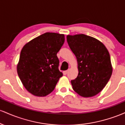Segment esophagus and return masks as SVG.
Segmentation results:
<instances>
[{"label":"esophagus","mask_w":125,"mask_h":125,"mask_svg":"<svg viewBox=\"0 0 125 125\" xmlns=\"http://www.w3.org/2000/svg\"><path fill=\"white\" fill-rule=\"evenodd\" d=\"M67 72H68V71H64L63 72V73L64 75H66Z\"/></svg>","instance_id":"obj_1"}]
</instances>
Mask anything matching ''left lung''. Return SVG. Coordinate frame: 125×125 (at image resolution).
<instances>
[{
    "label": "left lung",
    "mask_w": 125,
    "mask_h": 125,
    "mask_svg": "<svg viewBox=\"0 0 125 125\" xmlns=\"http://www.w3.org/2000/svg\"><path fill=\"white\" fill-rule=\"evenodd\" d=\"M66 38L78 64V75L71 81L73 89L81 96H94L105 87L112 73L109 53L102 43L89 36Z\"/></svg>",
    "instance_id": "1"
}]
</instances>
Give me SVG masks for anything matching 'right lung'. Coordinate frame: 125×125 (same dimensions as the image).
Instances as JSON below:
<instances>
[{
	"label": "right lung",
	"mask_w": 125,
	"mask_h": 125,
	"mask_svg": "<svg viewBox=\"0 0 125 125\" xmlns=\"http://www.w3.org/2000/svg\"><path fill=\"white\" fill-rule=\"evenodd\" d=\"M64 42L63 34L47 32L22 48L17 72L21 83L31 94L45 96L54 90L63 76L59 70L57 53Z\"/></svg>",
	"instance_id": "right-lung-1"
}]
</instances>
